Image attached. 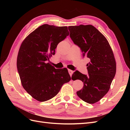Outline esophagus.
I'll return each mask as SVG.
<instances>
[{
	"label": "esophagus",
	"mask_w": 130,
	"mask_h": 130,
	"mask_svg": "<svg viewBox=\"0 0 130 130\" xmlns=\"http://www.w3.org/2000/svg\"><path fill=\"white\" fill-rule=\"evenodd\" d=\"M68 73H69V75H70V76H72V74H73V70H72L69 69V70H68Z\"/></svg>",
	"instance_id": "esophagus-1"
}]
</instances>
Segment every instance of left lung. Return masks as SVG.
I'll use <instances>...</instances> for the list:
<instances>
[{"label":"left lung","mask_w":130,"mask_h":130,"mask_svg":"<svg viewBox=\"0 0 130 130\" xmlns=\"http://www.w3.org/2000/svg\"><path fill=\"white\" fill-rule=\"evenodd\" d=\"M70 37L81 49L83 56L89 58L88 75L76 71L84 87L76 92L81 99L94 104L101 99L110 88L116 73V62L107 39L92 25L69 26Z\"/></svg>","instance_id":"obj_1"}]
</instances>
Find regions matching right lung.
Segmentation results:
<instances>
[{"label":"right lung","mask_w":130,"mask_h":130,"mask_svg":"<svg viewBox=\"0 0 130 130\" xmlns=\"http://www.w3.org/2000/svg\"><path fill=\"white\" fill-rule=\"evenodd\" d=\"M69 34L67 26L43 24L23 41L19 50L17 67L23 88L30 95L43 102L56 96L70 80L67 68L55 69L46 61L60 42Z\"/></svg>","instance_id":"obj_1"}]
</instances>
